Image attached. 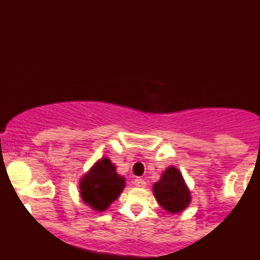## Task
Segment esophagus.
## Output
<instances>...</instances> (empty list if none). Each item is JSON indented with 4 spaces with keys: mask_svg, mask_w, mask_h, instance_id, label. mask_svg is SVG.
<instances>
[{
    "mask_svg": "<svg viewBox=\"0 0 260 260\" xmlns=\"http://www.w3.org/2000/svg\"><path fill=\"white\" fill-rule=\"evenodd\" d=\"M133 183H135L136 187H139V188L146 187V182H144V179L139 178V177H137V178H135V180H133Z\"/></svg>",
    "mask_w": 260,
    "mask_h": 260,
    "instance_id": "esophagus-1",
    "label": "esophagus"
}]
</instances>
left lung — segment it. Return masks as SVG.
<instances>
[{"label":"left lung","mask_w":260,"mask_h":260,"mask_svg":"<svg viewBox=\"0 0 260 260\" xmlns=\"http://www.w3.org/2000/svg\"><path fill=\"white\" fill-rule=\"evenodd\" d=\"M153 192L158 203L169 213H178L187 208L190 194L182 174L174 167H169L162 174L159 182L153 185Z\"/></svg>","instance_id":"1"}]
</instances>
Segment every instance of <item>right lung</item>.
<instances>
[{
	"instance_id": "right-lung-1",
	"label": "right lung",
	"mask_w": 260,
	"mask_h": 260,
	"mask_svg": "<svg viewBox=\"0 0 260 260\" xmlns=\"http://www.w3.org/2000/svg\"><path fill=\"white\" fill-rule=\"evenodd\" d=\"M124 185V178L117 174L116 167L108 158H102L82 178L81 197L94 210L102 212L118 198Z\"/></svg>"
}]
</instances>
